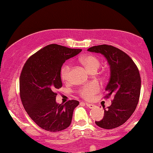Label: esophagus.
Here are the masks:
<instances>
[{
    "mask_svg": "<svg viewBox=\"0 0 153 153\" xmlns=\"http://www.w3.org/2000/svg\"><path fill=\"white\" fill-rule=\"evenodd\" d=\"M85 105H87V106L88 107V108H93L95 106V105H94V104H91V103H88V102H85Z\"/></svg>",
    "mask_w": 153,
    "mask_h": 153,
    "instance_id": "34e87169",
    "label": "esophagus"
}]
</instances>
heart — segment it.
I'll return each mask as SVG.
<instances>
[{
	"label": "heart",
	"instance_id": "obj_1",
	"mask_svg": "<svg viewBox=\"0 0 153 153\" xmlns=\"http://www.w3.org/2000/svg\"><path fill=\"white\" fill-rule=\"evenodd\" d=\"M82 64L91 73L94 71H97L100 66V61L96 56L88 55L80 59ZM71 71V64L67 63L61 69V78L62 81L68 82ZM100 90V85L96 81L91 82L85 85L78 91L80 96L85 100H91Z\"/></svg>",
	"mask_w": 153,
	"mask_h": 153
}]
</instances>
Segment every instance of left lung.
<instances>
[{"mask_svg":"<svg viewBox=\"0 0 153 153\" xmlns=\"http://www.w3.org/2000/svg\"><path fill=\"white\" fill-rule=\"evenodd\" d=\"M88 51L101 53L106 58L110 78L105 97H114L111 105L104 109L103 118L95 123L106 129L117 128L131 117L138 103L141 85L138 68L126 53L111 45H97Z\"/></svg>","mask_w":153,"mask_h":153,"instance_id":"obj_1","label":"left lung"}]
</instances>
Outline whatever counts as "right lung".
I'll list each match as a JSON object with an SVG mask.
<instances>
[{
	"label": "right lung",
	"instance_id": "obj_1",
	"mask_svg": "<svg viewBox=\"0 0 153 153\" xmlns=\"http://www.w3.org/2000/svg\"><path fill=\"white\" fill-rule=\"evenodd\" d=\"M81 51L52 44L31 56L22 68L19 80L22 104L30 118L43 129L59 131L71 125L79 102L71 100L58 104L56 91L62 86V65Z\"/></svg>",
	"mask_w": 153,
	"mask_h": 153
}]
</instances>
